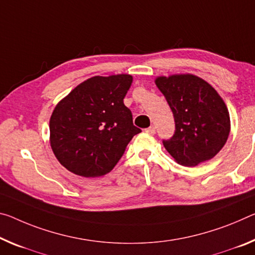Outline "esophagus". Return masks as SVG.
<instances>
[{
	"instance_id": "esophagus-1",
	"label": "esophagus",
	"mask_w": 255,
	"mask_h": 255,
	"mask_svg": "<svg viewBox=\"0 0 255 255\" xmlns=\"http://www.w3.org/2000/svg\"><path fill=\"white\" fill-rule=\"evenodd\" d=\"M145 132H147V134H149V135H154L155 134V127L151 126V127L146 128V129H145Z\"/></svg>"
}]
</instances>
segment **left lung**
Returning a JSON list of instances; mask_svg holds the SVG:
<instances>
[{"label":"left lung","instance_id":"1","mask_svg":"<svg viewBox=\"0 0 255 255\" xmlns=\"http://www.w3.org/2000/svg\"><path fill=\"white\" fill-rule=\"evenodd\" d=\"M155 84L175 118V134L162 140L169 154L186 167L216 156L227 142L230 118L215 88L189 74L157 77Z\"/></svg>","mask_w":255,"mask_h":255}]
</instances>
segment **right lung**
Returning a JSON list of instances; mask_svg holds the SVG:
<instances>
[{
  "mask_svg": "<svg viewBox=\"0 0 255 255\" xmlns=\"http://www.w3.org/2000/svg\"><path fill=\"white\" fill-rule=\"evenodd\" d=\"M131 83L130 75L95 76L56 104L50 119V142L64 168L86 178L115 168L132 137L142 131L124 104Z\"/></svg>",
  "mask_w": 255,
  "mask_h": 255,
  "instance_id": "1",
  "label": "right lung"
}]
</instances>
